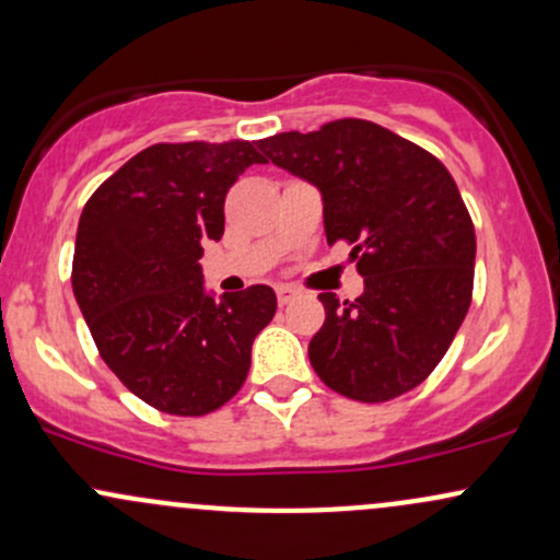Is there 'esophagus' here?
<instances>
[{
	"mask_svg": "<svg viewBox=\"0 0 560 560\" xmlns=\"http://www.w3.org/2000/svg\"><path fill=\"white\" fill-rule=\"evenodd\" d=\"M276 298H279V305H287V302H292L298 298V289L289 287V284H279L276 287Z\"/></svg>",
	"mask_w": 560,
	"mask_h": 560,
	"instance_id": "1",
	"label": "esophagus"
}]
</instances>
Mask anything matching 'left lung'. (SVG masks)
<instances>
[{"mask_svg": "<svg viewBox=\"0 0 560 560\" xmlns=\"http://www.w3.org/2000/svg\"><path fill=\"white\" fill-rule=\"evenodd\" d=\"M266 163L313 184L326 242L352 244L355 302L318 294L326 320L307 347L320 382L361 402L419 387L464 324L477 236L445 165L413 141L361 118L260 141Z\"/></svg>", "mask_w": 560, "mask_h": 560, "instance_id": "obj_1", "label": "left lung"}]
</instances>
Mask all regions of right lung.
Instances as JSON below:
<instances>
[{
    "instance_id": "obj_1",
    "label": "right lung",
    "mask_w": 560,
    "mask_h": 560,
    "mask_svg": "<svg viewBox=\"0 0 560 560\" xmlns=\"http://www.w3.org/2000/svg\"><path fill=\"white\" fill-rule=\"evenodd\" d=\"M255 141L152 144L107 178L83 208L73 294L102 361L139 400L205 416L240 392L276 292L205 289L202 244L223 236V199Z\"/></svg>"
}]
</instances>
